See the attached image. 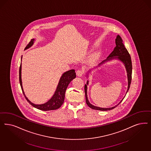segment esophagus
Masks as SVG:
<instances>
[{
    "label": "esophagus",
    "instance_id": "obj_1",
    "mask_svg": "<svg viewBox=\"0 0 151 151\" xmlns=\"http://www.w3.org/2000/svg\"><path fill=\"white\" fill-rule=\"evenodd\" d=\"M83 71L82 70H78L76 71V75L78 77H81L83 75Z\"/></svg>",
    "mask_w": 151,
    "mask_h": 151
}]
</instances>
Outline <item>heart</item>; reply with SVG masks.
I'll return each mask as SVG.
<instances>
[{
  "instance_id": "heart-1",
  "label": "heart",
  "mask_w": 151,
  "mask_h": 151,
  "mask_svg": "<svg viewBox=\"0 0 151 151\" xmlns=\"http://www.w3.org/2000/svg\"><path fill=\"white\" fill-rule=\"evenodd\" d=\"M98 54H95V55H94L92 57H91V58H90V61L91 62V63H93V62H94L96 59H97V58H98Z\"/></svg>"
}]
</instances>
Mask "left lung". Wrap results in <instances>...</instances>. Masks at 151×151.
<instances>
[{
  "label": "left lung",
  "instance_id": "8db88e82",
  "mask_svg": "<svg viewBox=\"0 0 151 151\" xmlns=\"http://www.w3.org/2000/svg\"><path fill=\"white\" fill-rule=\"evenodd\" d=\"M115 44L116 46L115 47L114 50L112 51V52L107 57L106 60L102 61L100 63H99L98 66H100L102 64H103L105 62H107L108 61L111 60L112 59L114 58H117L118 60L122 61V63H124L125 68H126L127 73V76H128V89L127 91L126 94L128 91L129 88H130V83L132 81V61H131V57H130V55L128 51H127V48L125 47L124 44L123 43V40L122 38L120 37L119 35H118L116 36V38L115 39ZM88 80L86 82V84L85 85V98H86V103L88 106L94 110H101V111H107V110H110L113 109L115 107H116L122 101L124 98L122 99L119 103L115 105V106L111 107V108H100L98 106H95L94 105H93L92 104H90V102L88 101V96H87V85H88Z\"/></svg>",
  "mask_w": 151,
  "mask_h": 151
}]
</instances>
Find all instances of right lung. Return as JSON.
<instances>
[{"instance_id": "right-lung-1", "label": "right lung", "mask_w": 151, "mask_h": 151, "mask_svg": "<svg viewBox=\"0 0 151 151\" xmlns=\"http://www.w3.org/2000/svg\"><path fill=\"white\" fill-rule=\"evenodd\" d=\"M34 41H35V39H32L31 41L29 42V43L27 45V46L25 48L27 49L31 47L34 43ZM21 70H22V63H21V65L19 67V83H20L21 88L24 96H25L27 101L33 107L36 108L38 109L43 110V111L57 109L61 107V106L63 103L64 99H65V91L68 88V84L73 78H76V73L75 72V70H71L66 71V73H63L62 76L60 79L56 91L52 98L45 104H35L31 102L24 94V92L23 89L22 82V78H21Z\"/></svg>"}]
</instances>
